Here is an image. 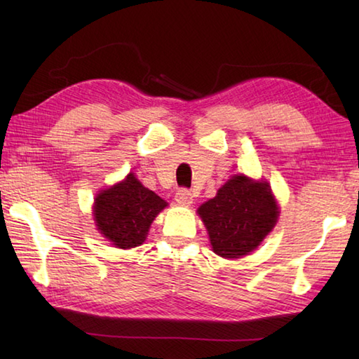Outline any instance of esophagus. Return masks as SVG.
<instances>
[{
	"instance_id": "34e87169",
	"label": "esophagus",
	"mask_w": 359,
	"mask_h": 359,
	"mask_svg": "<svg viewBox=\"0 0 359 359\" xmlns=\"http://www.w3.org/2000/svg\"><path fill=\"white\" fill-rule=\"evenodd\" d=\"M175 202L180 205H191L193 203V193L187 188H180L177 193H175Z\"/></svg>"
}]
</instances>
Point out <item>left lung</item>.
Returning <instances> with one entry per match:
<instances>
[{
    "label": "left lung",
    "mask_w": 359,
    "mask_h": 359,
    "mask_svg": "<svg viewBox=\"0 0 359 359\" xmlns=\"http://www.w3.org/2000/svg\"><path fill=\"white\" fill-rule=\"evenodd\" d=\"M278 212L269 184L245 175H234L199 208L212 250L222 257H241L255 250L276 224Z\"/></svg>",
    "instance_id": "1"
}]
</instances>
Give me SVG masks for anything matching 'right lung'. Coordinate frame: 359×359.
Masks as SVG:
<instances>
[{
    "instance_id": "obj_1",
    "label": "right lung",
    "mask_w": 359,
    "mask_h": 359,
    "mask_svg": "<svg viewBox=\"0 0 359 359\" xmlns=\"http://www.w3.org/2000/svg\"><path fill=\"white\" fill-rule=\"evenodd\" d=\"M165 207L163 199L129 174L121 184L98 194L94 215L98 230L112 245L134 248L147 239L152 220Z\"/></svg>"
}]
</instances>
